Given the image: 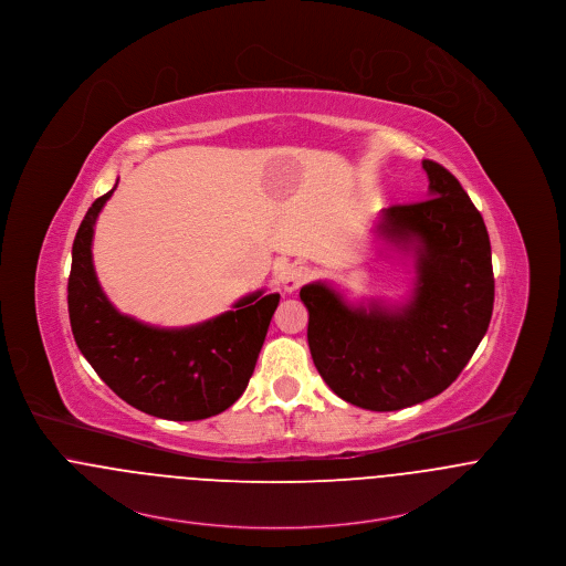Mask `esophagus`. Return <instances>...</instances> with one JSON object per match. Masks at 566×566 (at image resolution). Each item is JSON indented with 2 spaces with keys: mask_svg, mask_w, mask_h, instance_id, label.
<instances>
[{
  "mask_svg": "<svg viewBox=\"0 0 566 566\" xmlns=\"http://www.w3.org/2000/svg\"><path fill=\"white\" fill-rule=\"evenodd\" d=\"M313 276V270L308 265H294L292 270H287L281 279L283 283V290L285 292H296L298 287H303L307 283L308 279Z\"/></svg>",
  "mask_w": 566,
  "mask_h": 566,
  "instance_id": "1",
  "label": "esophagus"
}]
</instances>
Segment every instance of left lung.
Returning a JSON list of instances; mask_svg holds the SVG:
<instances>
[{"label":"left lung","instance_id":"1","mask_svg":"<svg viewBox=\"0 0 566 566\" xmlns=\"http://www.w3.org/2000/svg\"><path fill=\"white\" fill-rule=\"evenodd\" d=\"M426 201L380 213L378 233L415 258V290L400 307L350 305L308 283V350L324 382L369 411H400L446 391L482 342L495 301L491 242L459 179L432 159Z\"/></svg>","mask_w":566,"mask_h":566}]
</instances>
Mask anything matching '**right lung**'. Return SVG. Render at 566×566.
<instances>
[{"instance_id": "add662e5", "label": "right lung", "mask_w": 566, "mask_h": 566, "mask_svg": "<svg viewBox=\"0 0 566 566\" xmlns=\"http://www.w3.org/2000/svg\"><path fill=\"white\" fill-rule=\"evenodd\" d=\"M114 190L86 211L73 242L66 290L75 344L103 382L138 411L172 421L218 415L244 394L281 296L259 290L184 328L123 315L103 294L91 251L97 216Z\"/></svg>"}]
</instances>
